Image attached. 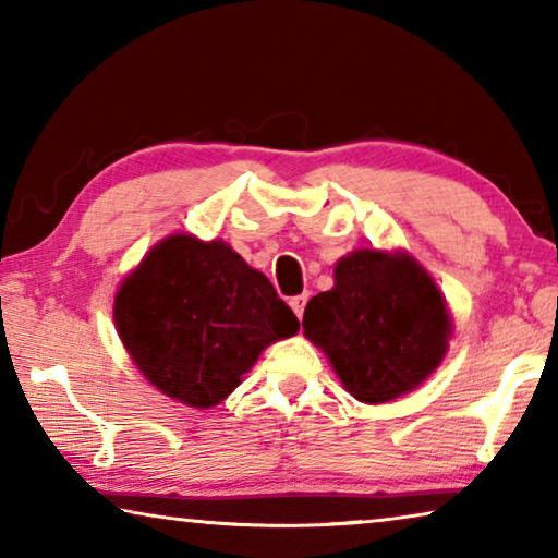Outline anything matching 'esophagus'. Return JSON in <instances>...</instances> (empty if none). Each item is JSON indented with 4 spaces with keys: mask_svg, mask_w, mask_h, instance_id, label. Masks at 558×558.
I'll return each mask as SVG.
<instances>
[{
    "mask_svg": "<svg viewBox=\"0 0 558 558\" xmlns=\"http://www.w3.org/2000/svg\"><path fill=\"white\" fill-rule=\"evenodd\" d=\"M305 305H307V295H305V292H302V295L290 298V307H292V313H295L298 317H302V313H305Z\"/></svg>",
    "mask_w": 558,
    "mask_h": 558,
    "instance_id": "1",
    "label": "esophagus"
}]
</instances>
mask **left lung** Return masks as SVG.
<instances>
[{
    "label": "left lung",
    "mask_w": 558,
    "mask_h": 558,
    "mask_svg": "<svg viewBox=\"0 0 558 558\" xmlns=\"http://www.w3.org/2000/svg\"><path fill=\"white\" fill-rule=\"evenodd\" d=\"M302 329L325 349L349 393L384 403L440 364L450 317L418 263L362 248L337 263L332 290L307 302Z\"/></svg>",
    "instance_id": "1"
}]
</instances>
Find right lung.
<instances>
[{
  "label": "right lung",
  "mask_w": 558,
  "mask_h": 558,
  "mask_svg": "<svg viewBox=\"0 0 558 558\" xmlns=\"http://www.w3.org/2000/svg\"><path fill=\"white\" fill-rule=\"evenodd\" d=\"M116 325L140 372L194 409L223 401L263 349L300 327L263 272L194 235L147 253L118 290Z\"/></svg>",
  "instance_id": "right-lung-1"
}]
</instances>
